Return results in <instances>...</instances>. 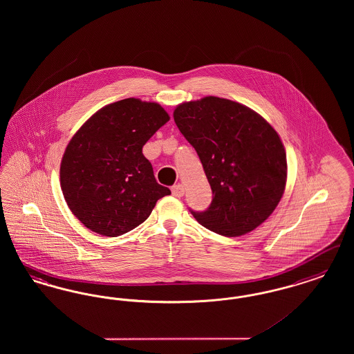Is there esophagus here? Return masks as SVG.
Masks as SVG:
<instances>
[{
    "mask_svg": "<svg viewBox=\"0 0 354 354\" xmlns=\"http://www.w3.org/2000/svg\"><path fill=\"white\" fill-rule=\"evenodd\" d=\"M171 191H172V195L175 196V198H182L183 195H185V185H174L172 188H171Z\"/></svg>",
    "mask_w": 354,
    "mask_h": 354,
    "instance_id": "34e87169",
    "label": "esophagus"
}]
</instances>
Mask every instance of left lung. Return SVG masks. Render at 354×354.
Returning a JSON list of instances; mask_svg holds the SVG:
<instances>
[{"instance_id":"1","label":"left lung","mask_w":354,"mask_h":354,"mask_svg":"<svg viewBox=\"0 0 354 354\" xmlns=\"http://www.w3.org/2000/svg\"><path fill=\"white\" fill-rule=\"evenodd\" d=\"M174 120L198 152L214 195L205 211L189 209L194 218L228 237L268 219L286 182V150L270 123L247 106L218 97L179 104Z\"/></svg>"}]
</instances>
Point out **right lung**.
<instances>
[{
	"label": "right lung",
	"mask_w": 354,
	"mask_h": 354,
	"mask_svg": "<svg viewBox=\"0 0 354 354\" xmlns=\"http://www.w3.org/2000/svg\"><path fill=\"white\" fill-rule=\"evenodd\" d=\"M169 120L160 104L127 98L104 106L71 138L61 163V188L84 227L102 236L123 235L171 194L155 180L142 153Z\"/></svg>",
	"instance_id": "add662e5"
}]
</instances>
